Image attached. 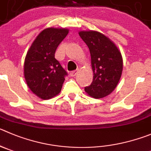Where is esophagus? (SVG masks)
I'll return each mask as SVG.
<instances>
[{
    "label": "esophagus",
    "instance_id": "1",
    "mask_svg": "<svg viewBox=\"0 0 151 151\" xmlns=\"http://www.w3.org/2000/svg\"><path fill=\"white\" fill-rule=\"evenodd\" d=\"M78 71H79V70H75V71H71V72L70 73V75H71V77H74V76H76L77 74V73H78Z\"/></svg>",
    "mask_w": 151,
    "mask_h": 151
}]
</instances>
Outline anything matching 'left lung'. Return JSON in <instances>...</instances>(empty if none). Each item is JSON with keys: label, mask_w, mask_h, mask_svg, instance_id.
<instances>
[{"label": "left lung", "mask_w": 151, "mask_h": 151, "mask_svg": "<svg viewBox=\"0 0 151 151\" xmlns=\"http://www.w3.org/2000/svg\"><path fill=\"white\" fill-rule=\"evenodd\" d=\"M79 35L88 46L91 55L93 80L85 91L94 98L110 95L118 85L123 71L120 50L109 38L95 30H81Z\"/></svg>", "instance_id": "8db88e82"}]
</instances>
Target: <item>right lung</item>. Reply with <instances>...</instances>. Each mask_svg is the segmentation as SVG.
Here are the masks:
<instances>
[{
    "mask_svg": "<svg viewBox=\"0 0 151 151\" xmlns=\"http://www.w3.org/2000/svg\"><path fill=\"white\" fill-rule=\"evenodd\" d=\"M67 28L48 27L36 36L27 50L24 75L28 88L42 100H48L61 91L67 72L55 59V52L68 33Z\"/></svg>",
    "mask_w": 151,
    "mask_h": 151,
    "instance_id": "1",
    "label": "right lung"
}]
</instances>
